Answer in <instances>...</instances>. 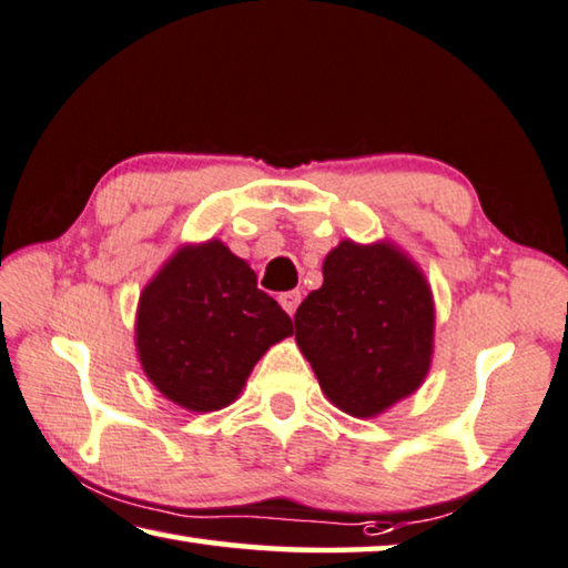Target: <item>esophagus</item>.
Here are the masks:
<instances>
[{"label": "esophagus", "instance_id": "34e87169", "mask_svg": "<svg viewBox=\"0 0 568 568\" xmlns=\"http://www.w3.org/2000/svg\"><path fill=\"white\" fill-rule=\"evenodd\" d=\"M300 302H302V292H284L282 296H278V304L284 306V312L290 314V316H294Z\"/></svg>", "mask_w": 568, "mask_h": 568}]
</instances>
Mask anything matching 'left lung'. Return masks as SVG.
Here are the masks:
<instances>
[{
    "mask_svg": "<svg viewBox=\"0 0 568 568\" xmlns=\"http://www.w3.org/2000/svg\"><path fill=\"white\" fill-rule=\"evenodd\" d=\"M324 284L296 310V344L329 402L376 416L419 389L434 352V300L409 256L352 239L324 258Z\"/></svg>",
    "mask_w": 568,
    "mask_h": 568,
    "instance_id": "1",
    "label": "left lung"
}]
</instances>
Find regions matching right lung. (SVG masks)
<instances>
[{
    "mask_svg": "<svg viewBox=\"0 0 568 568\" xmlns=\"http://www.w3.org/2000/svg\"><path fill=\"white\" fill-rule=\"evenodd\" d=\"M292 320L256 286V274L219 239L169 258L139 296L136 352L169 402L216 412L242 394L268 346Z\"/></svg>",
    "mask_w": 568,
    "mask_h": 568,
    "instance_id": "add662e5",
    "label": "right lung"
}]
</instances>
